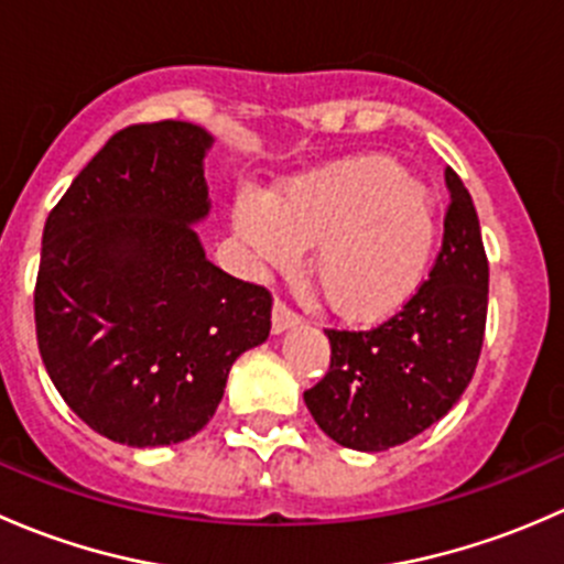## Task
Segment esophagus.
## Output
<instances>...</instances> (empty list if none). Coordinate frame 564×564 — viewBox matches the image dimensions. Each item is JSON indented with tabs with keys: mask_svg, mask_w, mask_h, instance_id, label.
Instances as JSON below:
<instances>
[{
	"mask_svg": "<svg viewBox=\"0 0 564 564\" xmlns=\"http://www.w3.org/2000/svg\"><path fill=\"white\" fill-rule=\"evenodd\" d=\"M297 324H300V316L294 314L292 308H286L283 303L272 305V333L281 335V333H286V329L297 327Z\"/></svg>",
	"mask_w": 564,
	"mask_h": 564,
	"instance_id": "34e87169",
	"label": "esophagus"
}]
</instances>
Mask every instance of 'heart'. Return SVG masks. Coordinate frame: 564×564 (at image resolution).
I'll return each instance as SVG.
<instances>
[{"label": "heart", "instance_id": "obj_1", "mask_svg": "<svg viewBox=\"0 0 564 564\" xmlns=\"http://www.w3.org/2000/svg\"><path fill=\"white\" fill-rule=\"evenodd\" d=\"M235 231L256 261L311 278L335 316L384 322L417 294L440 237L436 202L390 158H351L289 182L267 198L242 191Z\"/></svg>", "mask_w": 564, "mask_h": 564}]
</instances>
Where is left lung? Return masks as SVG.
<instances>
[{"label":"left lung","mask_w":564,"mask_h":564,"mask_svg":"<svg viewBox=\"0 0 564 564\" xmlns=\"http://www.w3.org/2000/svg\"><path fill=\"white\" fill-rule=\"evenodd\" d=\"M451 207L429 281L388 322L327 329L329 371L305 390L316 425L338 445L379 453L445 417L471 382L488 311L480 220L460 176L445 169Z\"/></svg>","instance_id":"8db88e82"}]
</instances>
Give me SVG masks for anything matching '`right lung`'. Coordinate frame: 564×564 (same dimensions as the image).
I'll return each instance as SVG.
<instances>
[{
	"label": "right lung",
	"instance_id": "right-lung-1",
	"mask_svg": "<svg viewBox=\"0 0 564 564\" xmlns=\"http://www.w3.org/2000/svg\"><path fill=\"white\" fill-rule=\"evenodd\" d=\"M191 122L119 130L51 209L35 286L51 382L93 431L128 447L191 440L242 351L270 335V292L204 256L209 215Z\"/></svg>",
	"mask_w": 564,
	"mask_h": 564
}]
</instances>
